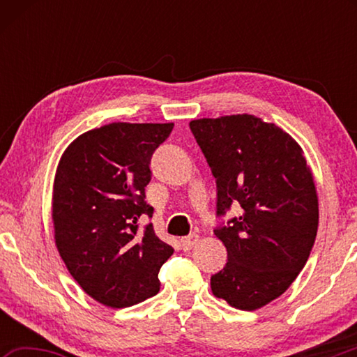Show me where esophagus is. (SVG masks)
<instances>
[{"instance_id": "obj_1", "label": "esophagus", "mask_w": 357, "mask_h": 357, "mask_svg": "<svg viewBox=\"0 0 357 357\" xmlns=\"http://www.w3.org/2000/svg\"><path fill=\"white\" fill-rule=\"evenodd\" d=\"M198 239H200V236H198V234H195V233H192V234H189V236L181 239V245H183V250L189 252L190 249H193V247L197 245Z\"/></svg>"}]
</instances>
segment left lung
Listing matches in <instances>:
<instances>
[{"instance_id":"8db88e82","label":"left lung","mask_w":357,"mask_h":357,"mask_svg":"<svg viewBox=\"0 0 357 357\" xmlns=\"http://www.w3.org/2000/svg\"><path fill=\"white\" fill-rule=\"evenodd\" d=\"M189 128L215 178L214 234L228 253L211 289L234 309H259L287 291L315 244L312 173L287 132L252 114L195 119ZM233 206L243 211L225 221Z\"/></svg>"}]
</instances>
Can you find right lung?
Instances as JSON below:
<instances>
[{"label":"right lung","instance_id":"right-lung-1","mask_svg":"<svg viewBox=\"0 0 357 357\" xmlns=\"http://www.w3.org/2000/svg\"><path fill=\"white\" fill-rule=\"evenodd\" d=\"M173 123H112L84 132L66 149L53 187L55 241L70 275L100 304L124 309L160 288L159 271L173 247L142 215L151 157Z\"/></svg>","mask_w":357,"mask_h":357}]
</instances>
